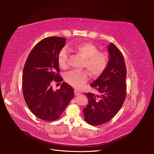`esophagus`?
Segmentation results:
<instances>
[{
    "instance_id": "obj_1",
    "label": "esophagus",
    "mask_w": 154,
    "mask_h": 154,
    "mask_svg": "<svg viewBox=\"0 0 154 154\" xmlns=\"http://www.w3.org/2000/svg\"><path fill=\"white\" fill-rule=\"evenodd\" d=\"M74 94H75V95H79L80 94V92H79L78 91H77V90H75L74 91Z\"/></svg>"
}]
</instances>
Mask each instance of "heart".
<instances>
[{
    "label": "heart",
    "mask_w": 154,
    "mask_h": 154,
    "mask_svg": "<svg viewBox=\"0 0 154 154\" xmlns=\"http://www.w3.org/2000/svg\"><path fill=\"white\" fill-rule=\"evenodd\" d=\"M70 48L84 59L82 67L85 68L94 77L100 76L107 67L109 56L106 52H100L99 48L91 42H82L72 45ZM60 68L69 67V56L66 49H62L58 55ZM66 82L77 89H82L88 80L87 72L85 70L70 71L65 75Z\"/></svg>",
    "instance_id": "1"
}]
</instances>
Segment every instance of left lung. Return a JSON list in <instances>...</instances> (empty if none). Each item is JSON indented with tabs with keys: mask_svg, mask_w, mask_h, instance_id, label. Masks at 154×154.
<instances>
[{
	"mask_svg": "<svg viewBox=\"0 0 154 154\" xmlns=\"http://www.w3.org/2000/svg\"><path fill=\"white\" fill-rule=\"evenodd\" d=\"M110 59L107 67L91 86L98 91L95 95L85 94L88 99L83 109L86 122L100 125L110 121L117 114L125 101L127 71L124 56L113 43L108 46Z\"/></svg>",
	"mask_w": 154,
	"mask_h": 154,
	"instance_id": "left-lung-1",
	"label": "left lung"
}]
</instances>
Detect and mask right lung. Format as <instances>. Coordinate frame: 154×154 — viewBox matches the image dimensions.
Listing matches in <instances>:
<instances>
[{
  "mask_svg": "<svg viewBox=\"0 0 154 154\" xmlns=\"http://www.w3.org/2000/svg\"><path fill=\"white\" fill-rule=\"evenodd\" d=\"M66 38L47 37L38 42L30 52L22 74L23 98L30 111L38 118L54 121L60 118L74 97L73 88L63 82L54 91L52 82L63 80L60 75L58 55Z\"/></svg>",
  "mask_w": 154,
  "mask_h": 154,
  "instance_id": "right-lung-1",
  "label": "right lung"
}]
</instances>
